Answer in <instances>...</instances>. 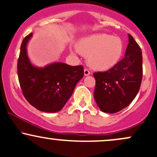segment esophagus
I'll return each mask as SVG.
<instances>
[{"label":"esophagus","instance_id":"obj_1","mask_svg":"<svg viewBox=\"0 0 157 157\" xmlns=\"http://www.w3.org/2000/svg\"><path fill=\"white\" fill-rule=\"evenodd\" d=\"M84 75L85 76H88V75H91V71H89L88 68H85L84 69Z\"/></svg>","mask_w":157,"mask_h":157}]
</instances>
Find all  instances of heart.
I'll use <instances>...</instances> for the list:
<instances>
[{"instance_id": "obj_1", "label": "heart", "mask_w": 157, "mask_h": 157, "mask_svg": "<svg viewBox=\"0 0 157 157\" xmlns=\"http://www.w3.org/2000/svg\"><path fill=\"white\" fill-rule=\"evenodd\" d=\"M77 48L80 53L88 56L90 67L105 71L113 67L120 60L123 44L117 37L98 33L80 39L77 42Z\"/></svg>"}]
</instances>
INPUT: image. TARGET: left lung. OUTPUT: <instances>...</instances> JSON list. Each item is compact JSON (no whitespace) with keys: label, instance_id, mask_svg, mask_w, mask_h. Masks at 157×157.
I'll return each instance as SVG.
<instances>
[{"label":"left lung","instance_id":"1","mask_svg":"<svg viewBox=\"0 0 157 157\" xmlns=\"http://www.w3.org/2000/svg\"><path fill=\"white\" fill-rule=\"evenodd\" d=\"M94 97L102 112L117 113L127 107L136 96L142 78V51L128 34L125 57L113 67L94 74Z\"/></svg>","mask_w":157,"mask_h":157}]
</instances>
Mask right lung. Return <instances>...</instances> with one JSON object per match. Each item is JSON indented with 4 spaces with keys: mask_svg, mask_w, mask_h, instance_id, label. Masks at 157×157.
<instances>
[{
    "mask_svg": "<svg viewBox=\"0 0 157 157\" xmlns=\"http://www.w3.org/2000/svg\"><path fill=\"white\" fill-rule=\"evenodd\" d=\"M32 35L29 34L23 40L17 61L21 90L27 101L35 109L44 112H57L66 105L83 77V67L58 62L44 67L34 66L27 52V44Z\"/></svg>",
    "mask_w": 157,
    "mask_h": 157,
    "instance_id": "right-lung-1",
    "label": "right lung"
}]
</instances>
